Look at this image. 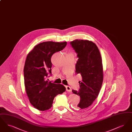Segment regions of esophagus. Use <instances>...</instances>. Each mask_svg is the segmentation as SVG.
I'll return each mask as SVG.
<instances>
[{"mask_svg":"<svg viewBox=\"0 0 132 132\" xmlns=\"http://www.w3.org/2000/svg\"><path fill=\"white\" fill-rule=\"evenodd\" d=\"M66 88L67 92H68L70 93H71L72 92V89L69 86H66Z\"/></svg>","mask_w":132,"mask_h":132,"instance_id":"obj_1","label":"esophagus"}]
</instances>
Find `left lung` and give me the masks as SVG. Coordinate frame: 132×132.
I'll return each instance as SVG.
<instances>
[{
    "mask_svg": "<svg viewBox=\"0 0 132 132\" xmlns=\"http://www.w3.org/2000/svg\"><path fill=\"white\" fill-rule=\"evenodd\" d=\"M70 44L78 57L76 72L82 78L79 82V92L72 90V92L81 97L77 108L85 109L92 104L101 90L103 79L102 58L97 46L91 41L75 39Z\"/></svg>",
    "mask_w": 132,
    "mask_h": 132,
    "instance_id": "1",
    "label": "left lung"
}]
</instances>
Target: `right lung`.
I'll return each mask as SVG.
<instances>
[{
    "mask_svg": "<svg viewBox=\"0 0 132 132\" xmlns=\"http://www.w3.org/2000/svg\"><path fill=\"white\" fill-rule=\"evenodd\" d=\"M66 45V42L41 43L27 56L24 68L26 92L31 105L38 110L49 109L54 97L66 90L62 85L45 81V79L51 73L52 55L62 50Z\"/></svg>",
    "mask_w": 132,
    "mask_h": 132,
    "instance_id": "right-lung-1",
    "label": "right lung"
}]
</instances>
